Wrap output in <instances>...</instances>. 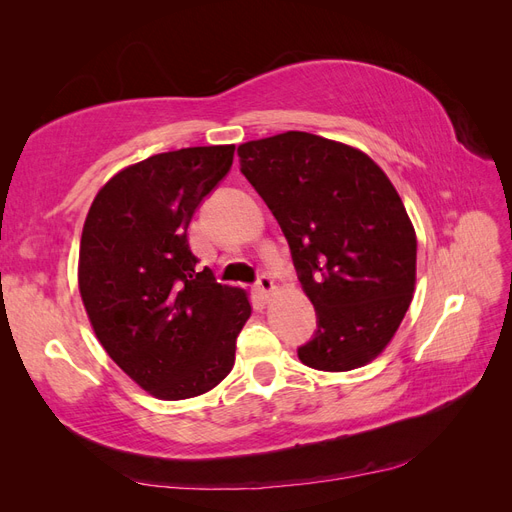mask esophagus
<instances>
[{
    "label": "esophagus",
    "mask_w": 512,
    "mask_h": 512,
    "mask_svg": "<svg viewBox=\"0 0 512 512\" xmlns=\"http://www.w3.org/2000/svg\"><path fill=\"white\" fill-rule=\"evenodd\" d=\"M256 288H258V292L262 294V297H269V294L273 292V288H275V284H273V277L271 275H267V273H262V275H258V280H256Z\"/></svg>",
    "instance_id": "1"
}]
</instances>
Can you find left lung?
Listing matches in <instances>:
<instances>
[{
    "instance_id": "obj_1",
    "label": "left lung",
    "mask_w": 512,
    "mask_h": 512,
    "mask_svg": "<svg viewBox=\"0 0 512 512\" xmlns=\"http://www.w3.org/2000/svg\"><path fill=\"white\" fill-rule=\"evenodd\" d=\"M237 153L316 309L301 363L320 371L369 363L399 329L416 280V235L393 183L363 151L309 132L250 141Z\"/></svg>"
}]
</instances>
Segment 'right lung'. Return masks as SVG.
I'll return each instance as SVG.
<instances>
[{
    "label": "right lung",
    "mask_w": 512,
    "mask_h": 512,
    "mask_svg": "<svg viewBox=\"0 0 512 512\" xmlns=\"http://www.w3.org/2000/svg\"><path fill=\"white\" fill-rule=\"evenodd\" d=\"M235 145L188 147L123 168L91 203L81 252V297L108 356L160 399L218 386L235 365L252 307L215 282L188 243L203 200L228 175Z\"/></svg>",
    "instance_id": "obj_1"
}]
</instances>
